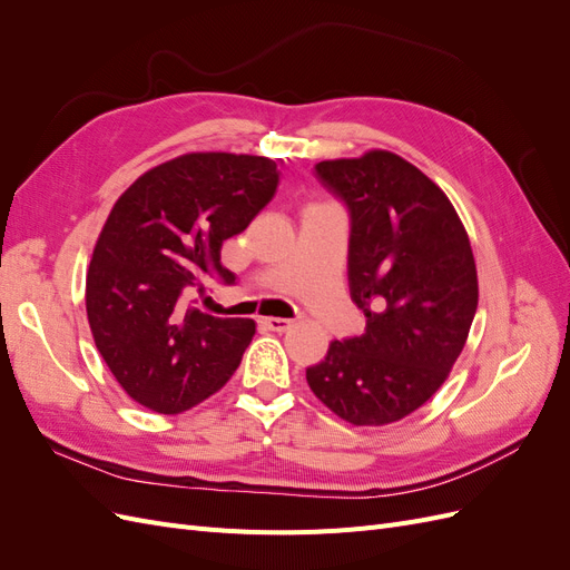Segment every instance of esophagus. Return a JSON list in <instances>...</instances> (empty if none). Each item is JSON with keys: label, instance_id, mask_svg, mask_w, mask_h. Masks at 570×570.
I'll return each mask as SVG.
<instances>
[{"label": "esophagus", "instance_id": "34e87169", "mask_svg": "<svg viewBox=\"0 0 570 570\" xmlns=\"http://www.w3.org/2000/svg\"><path fill=\"white\" fill-rule=\"evenodd\" d=\"M262 323L268 327V331H275V333H285V331H289V327H292L289 318H278V316L262 318Z\"/></svg>", "mask_w": 570, "mask_h": 570}]
</instances>
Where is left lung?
Segmentation results:
<instances>
[{"label":"left lung","mask_w":570,"mask_h":570,"mask_svg":"<svg viewBox=\"0 0 570 570\" xmlns=\"http://www.w3.org/2000/svg\"><path fill=\"white\" fill-rule=\"evenodd\" d=\"M318 178L347 202L350 295L366 333L335 340L306 383L352 425H390L423 406L469 340L478 271L450 197L400 154L327 159Z\"/></svg>","instance_id":"obj_1"}]
</instances>
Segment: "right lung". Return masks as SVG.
<instances>
[{
    "instance_id": "1",
    "label": "right lung",
    "mask_w": 570,
    "mask_h": 570,
    "mask_svg": "<svg viewBox=\"0 0 570 570\" xmlns=\"http://www.w3.org/2000/svg\"><path fill=\"white\" fill-rule=\"evenodd\" d=\"M273 159L189 151L149 168L111 206L85 281V308L101 358L130 400L174 413L230 381L256 333L252 318H214L189 306L209 275L233 283L220 247L271 202Z\"/></svg>"
}]
</instances>
